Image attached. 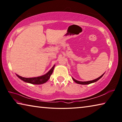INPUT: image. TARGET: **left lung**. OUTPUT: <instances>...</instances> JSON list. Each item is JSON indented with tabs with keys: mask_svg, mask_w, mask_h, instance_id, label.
Masks as SVG:
<instances>
[{
	"mask_svg": "<svg viewBox=\"0 0 122 122\" xmlns=\"http://www.w3.org/2000/svg\"><path fill=\"white\" fill-rule=\"evenodd\" d=\"M104 74H103V75H101L100 77H98L97 78H96V79H95L94 80H92V81H84V82H82V81H77V80H76L75 79H74V78L72 77V79L74 80V82H75L76 83H78V84H90V83H94V82H95L96 81H97L98 80H100V78L102 77L104 75Z\"/></svg>",
	"mask_w": 122,
	"mask_h": 122,
	"instance_id": "8db88e82",
	"label": "left lung"
}]
</instances>
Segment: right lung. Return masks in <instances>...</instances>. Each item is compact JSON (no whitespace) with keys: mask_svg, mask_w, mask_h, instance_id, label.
Segmentation results:
<instances>
[{"mask_svg":"<svg viewBox=\"0 0 122 122\" xmlns=\"http://www.w3.org/2000/svg\"><path fill=\"white\" fill-rule=\"evenodd\" d=\"M54 67H55V65L51 68V69L48 72V73H47L46 74H45V75L42 76H39V77L26 78V77H21V76L18 75L17 74H16V75L21 80H22V81L24 82H27V83H31L33 84H41L46 83V82L49 79V78L51 77V74L53 73Z\"/></svg>","mask_w":122,"mask_h":122,"instance_id":"right-lung-1","label":"right lung"}]
</instances>
